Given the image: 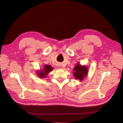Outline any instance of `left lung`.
<instances>
[{
	"instance_id": "obj_1",
	"label": "left lung",
	"mask_w": 123,
	"mask_h": 123,
	"mask_svg": "<svg viewBox=\"0 0 123 123\" xmlns=\"http://www.w3.org/2000/svg\"><path fill=\"white\" fill-rule=\"evenodd\" d=\"M74 75L75 79L82 81L83 78L87 77L88 70L87 66H81L79 63L77 64L74 69Z\"/></svg>"
}]
</instances>
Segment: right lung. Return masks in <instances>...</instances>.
I'll return each instance as SVG.
<instances>
[{
    "label": "right lung",
    "instance_id": "obj_1",
    "mask_svg": "<svg viewBox=\"0 0 123 123\" xmlns=\"http://www.w3.org/2000/svg\"><path fill=\"white\" fill-rule=\"evenodd\" d=\"M53 69V68L52 67L49 65H44L43 67V69H41L40 71H37V74L38 76L41 78H46L47 75L48 74L49 72H50Z\"/></svg>",
    "mask_w": 123,
    "mask_h": 123
}]
</instances>
